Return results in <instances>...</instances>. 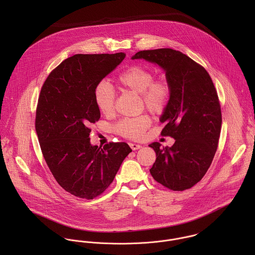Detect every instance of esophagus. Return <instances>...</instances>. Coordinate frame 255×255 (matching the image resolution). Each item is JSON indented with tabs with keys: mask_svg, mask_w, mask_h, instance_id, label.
Wrapping results in <instances>:
<instances>
[{
	"mask_svg": "<svg viewBox=\"0 0 255 255\" xmlns=\"http://www.w3.org/2000/svg\"><path fill=\"white\" fill-rule=\"evenodd\" d=\"M129 146H130V148L132 149V150H137V149H140L142 146L139 145V144H135V143H129Z\"/></svg>",
	"mask_w": 255,
	"mask_h": 255,
	"instance_id": "esophagus-1",
	"label": "esophagus"
}]
</instances>
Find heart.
Listing matches in <instances>:
<instances>
[{"instance_id": "heart-1", "label": "heart", "mask_w": 255, "mask_h": 255, "mask_svg": "<svg viewBox=\"0 0 255 255\" xmlns=\"http://www.w3.org/2000/svg\"><path fill=\"white\" fill-rule=\"evenodd\" d=\"M121 87L140 94L146 109L153 113H160L166 107L170 97V86L164 79H154V74L141 66H131L118 76ZM116 94L113 87L106 81H100L94 89L96 106L103 114L109 115L115 108ZM151 124L150 118L142 115L136 118L121 120L115 127L116 132L130 138L142 137Z\"/></svg>"}]
</instances>
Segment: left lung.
<instances>
[{
	"label": "left lung",
	"mask_w": 255,
	"mask_h": 255,
	"mask_svg": "<svg viewBox=\"0 0 255 255\" xmlns=\"http://www.w3.org/2000/svg\"><path fill=\"white\" fill-rule=\"evenodd\" d=\"M131 59L159 66L170 86L160 117L166 123L161 134L173 137L175 143L149 144L157 157L150 174L170 189L190 188L206 174L218 146L222 115L212 79L203 67L173 49L140 51Z\"/></svg>",
	"instance_id": "obj_1"
}]
</instances>
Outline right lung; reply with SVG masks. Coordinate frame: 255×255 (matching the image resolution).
<instances>
[{
	"label": "right lung",
	"mask_w": 255,
	"mask_h": 255,
	"mask_svg": "<svg viewBox=\"0 0 255 255\" xmlns=\"http://www.w3.org/2000/svg\"><path fill=\"white\" fill-rule=\"evenodd\" d=\"M125 53L77 54L65 60L44 82L36 128L44 159L58 183L74 196L93 199L106 190L125 158L126 142L92 145L90 126L100 119L95 86L125 59Z\"/></svg>",
	"instance_id": "right-lung-1"
}]
</instances>
